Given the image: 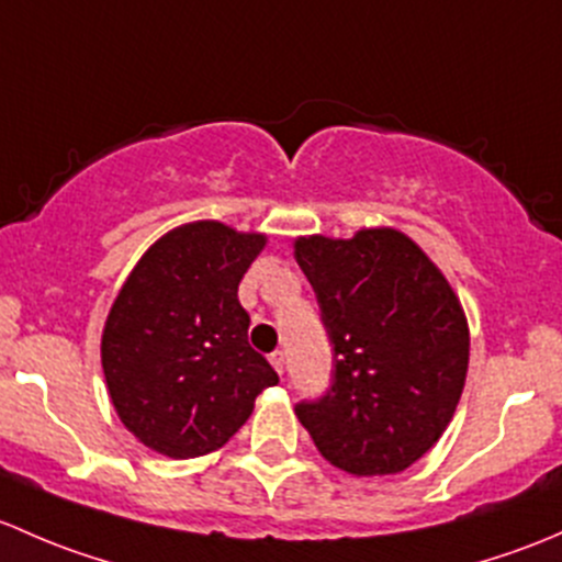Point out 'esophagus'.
Here are the masks:
<instances>
[{
	"mask_svg": "<svg viewBox=\"0 0 562 562\" xmlns=\"http://www.w3.org/2000/svg\"><path fill=\"white\" fill-rule=\"evenodd\" d=\"M270 362H273V368L279 370V373H283V368H286V355H283L281 349H276L273 355H270Z\"/></svg>",
	"mask_w": 562,
	"mask_h": 562,
	"instance_id": "esophagus-1",
	"label": "esophagus"
}]
</instances>
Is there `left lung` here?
<instances>
[{"mask_svg":"<svg viewBox=\"0 0 562 562\" xmlns=\"http://www.w3.org/2000/svg\"><path fill=\"white\" fill-rule=\"evenodd\" d=\"M294 259L333 346L327 392L294 414L340 471H406L443 436L465 386L471 340L460 300L397 229L297 238Z\"/></svg>","mask_w":562,"mask_h":562,"instance_id":"left-lung-1","label":"left lung"}]
</instances>
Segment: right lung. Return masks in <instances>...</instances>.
I'll return each mask as SVG.
<instances>
[{"instance_id":"1","label":"right lung","mask_w":562,"mask_h":562,"mask_svg":"<svg viewBox=\"0 0 562 562\" xmlns=\"http://www.w3.org/2000/svg\"><path fill=\"white\" fill-rule=\"evenodd\" d=\"M265 235L194 222L156 240L130 273L102 333V370L126 430L189 460L224 447L279 373L248 346L240 279Z\"/></svg>"}]
</instances>
